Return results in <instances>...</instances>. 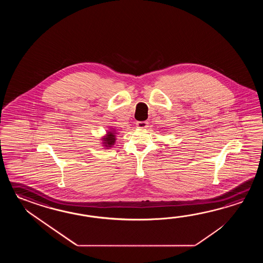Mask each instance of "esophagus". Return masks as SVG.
<instances>
[{
	"label": "esophagus",
	"instance_id": "1",
	"mask_svg": "<svg viewBox=\"0 0 263 263\" xmlns=\"http://www.w3.org/2000/svg\"><path fill=\"white\" fill-rule=\"evenodd\" d=\"M136 126H137V128H139V129H145V128L147 127V122H146V121H138V122L136 123Z\"/></svg>",
	"mask_w": 263,
	"mask_h": 263
}]
</instances>
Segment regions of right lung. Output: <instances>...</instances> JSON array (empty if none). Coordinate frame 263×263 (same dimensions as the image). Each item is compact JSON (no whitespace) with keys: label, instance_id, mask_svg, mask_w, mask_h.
<instances>
[{"label":"right lung","instance_id":"1","mask_svg":"<svg viewBox=\"0 0 263 263\" xmlns=\"http://www.w3.org/2000/svg\"><path fill=\"white\" fill-rule=\"evenodd\" d=\"M118 133L115 128H109L107 130L106 134L101 138V144L104 146V148L109 149L111 148L114 145L116 144V140H117V134Z\"/></svg>","mask_w":263,"mask_h":263}]
</instances>
